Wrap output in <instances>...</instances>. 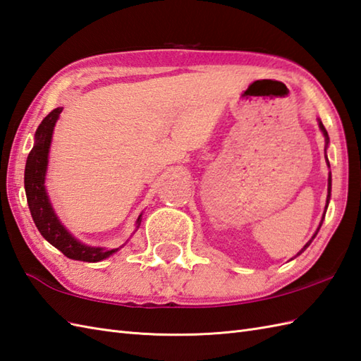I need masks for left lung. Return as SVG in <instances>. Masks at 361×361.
Instances as JSON below:
<instances>
[{"mask_svg":"<svg viewBox=\"0 0 361 361\" xmlns=\"http://www.w3.org/2000/svg\"><path fill=\"white\" fill-rule=\"evenodd\" d=\"M318 125H319V130H322V133H323V135H324V140H326V148H327V145H329V135H327V131H326V128H324V125L322 123V120H318ZM326 160H327V157H326ZM327 166H331L329 165V160H327ZM331 188H332V178H331V173H329V179H327V204H326V208H327V205H329V199H331ZM324 213H326V210H324ZM323 219H324V214H323V218H322V222H319V226H318V228H317V231H315V235L312 236V239H314L315 236H317V233H318V230H319V227H322V224H323ZM312 239L310 241L304 245L301 250L296 253V256L298 255H301L304 250H306V248L310 245V243H312Z\"/></svg>","mask_w":361,"mask_h":361,"instance_id":"obj_1","label":"left lung"}]
</instances>
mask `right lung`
<instances>
[{
	"label": "right lung",
	"mask_w": 361,
	"mask_h": 361,
	"mask_svg": "<svg viewBox=\"0 0 361 361\" xmlns=\"http://www.w3.org/2000/svg\"><path fill=\"white\" fill-rule=\"evenodd\" d=\"M61 111L63 108H55L51 111L35 131V145L30 149L26 160V170H24V188H26L29 210L42 236L55 248H59L69 259L99 262L116 253L118 248L108 250L103 247H91L80 243L61 226L51 205L49 196L46 193L44 178L47 170V156H49L54 126L57 123ZM140 222L142 214L137 218L135 226L139 227Z\"/></svg>",
	"instance_id": "obj_1"
}]
</instances>
